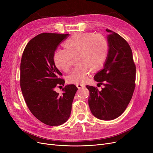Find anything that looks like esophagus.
I'll return each instance as SVG.
<instances>
[{
	"label": "esophagus",
	"mask_w": 153,
	"mask_h": 153,
	"mask_svg": "<svg viewBox=\"0 0 153 153\" xmlns=\"http://www.w3.org/2000/svg\"><path fill=\"white\" fill-rule=\"evenodd\" d=\"M76 86L77 87L78 89H80L81 88H83V87H85V85L82 84H76Z\"/></svg>",
	"instance_id": "1"
}]
</instances>
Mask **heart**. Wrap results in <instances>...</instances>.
<instances>
[{
	"mask_svg": "<svg viewBox=\"0 0 153 153\" xmlns=\"http://www.w3.org/2000/svg\"><path fill=\"white\" fill-rule=\"evenodd\" d=\"M64 48H59L54 52L53 60L55 66L64 72H68L77 57L80 64L67 77L73 84L84 83L91 76L92 68L98 69L103 66L108 57L109 46L105 37L92 32L77 33L64 43Z\"/></svg>",
	"mask_w": 153,
	"mask_h": 153,
	"instance_id": "heart-1",
	"label": "heart"
}]
</instances>
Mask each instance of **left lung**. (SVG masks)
<instances>
[{
  "mask_svg": "<svg viewBox=\"0 0 153 153\" xmlns=\"http://www.w3.org/2000/svg\"><path fill=\"white\" fill-rule=\"evenodd\" d=\"M109 50L102 70L94 78L103 85L99 91L86 85L90 92L89 105L92 114L105 121L120 116L130 102L135 88L136 66L128 43L119 34L106 29Z\"/></svg>",
  "mask_w": 153,
  "mask_h": 153,
  "instance_id": "obj_1",
  "label": "left lung"
}]
</instances>
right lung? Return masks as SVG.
I'll return each mask as SVG.
<instances>
[{"mask_svg": "<svg viewBox=\"0 0 153 153\" xmlns=\"http://www.w3.org/2000/svg\"><path fill=\"white\" fill-rule=\"evenodd\" d=\"M68 35L38 34L27 43L21 59L20 84L25 103L34 117L51 126L68 121L78 90L75 85H68L62 89V95L55 91L65 81L53 62V54Z\"/></svg>", "mask_w": 153, "mask_h": 153, "instance_id": "obj_1", "label": "right lung"}]
</instances>
